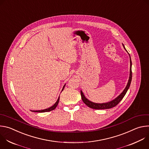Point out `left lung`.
<instances>
[{"instance_id": "left-lung-1", "label": "left lung", "mask_w": 149, "mask_h": 149, "mask_svg": "<svg viewBox=\"0 0 149 149\" xmlns=\"http://www.w3.org/2000/svg\"><path fill=\"white\" fill-rule=\"evenodd\" d=\"M123 46L124 47V48L125 49V50L127 52V51L125 49L124 45L123 44ZM128 53V52H127ZM129 54V53H128ZM129 56H130V75H129V79L128 81V82H127V86L125 87V88H124V90L123 91V92L118 95L117 96L116 98H114V100L107 102H104V103H95V102H93L91 101H90L89 100H88L86 97H85L84 93H82V91L81 90V98L82 100L83 101V102L86 104L88 107L93 109H96V110H102V109H111L113 108L115 106H116L123 98V97H124V95H125L127 91H128L130 84L132 82V61H131V58H130V55L129 54Z\"/></svg>"}]
</instances>
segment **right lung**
Wrapping results in <instances>:
<instances>
[{
  "mask_svg": "<svg viewBox=\"0 0 149 149\" xmlns=\"http://www.w3.org/2000/svg\"><path fill=\"white\" fill-rule=\"evenodd\" d=\"M65 85H66V84H65L64 86H63L62 91H63V88H64V87H65ZM59 97H58L57 101H56V102H55L52 106H51V107L48 108V109H45V110H31V111H32V112H36V113H44V112H48V111H52V110H54V109L56 107V106L58 105V102H59Z\"/></svg>",
  "mask_w": 149,
  "mask_h": 149,
  "instance_id": "right-lung-1",
  "label": "right lung"
}]
</instances>
